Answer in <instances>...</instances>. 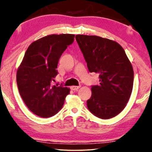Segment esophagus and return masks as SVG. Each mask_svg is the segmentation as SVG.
<instances>
[{
	"label": "esophagus",
	"mask_w": 152,
	"mask_h": 152,
	"mask_svg": "<svg viewBox=\"0 0 152 152\" xmlns=\"http://www.w3.org/2000/svg\"><path fill=\"white\" fill-rule=\"evenodd\" d=\"M80 88V86H72L70 87V88H71V90L72 91H77Z\"/></svg>",
	"instance_id": "esophagus-1"
}]
</instances>
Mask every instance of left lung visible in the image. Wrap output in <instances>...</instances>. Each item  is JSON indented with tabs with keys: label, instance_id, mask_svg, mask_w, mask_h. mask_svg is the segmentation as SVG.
Here are the masks:
<instances>
[{
	"label": "left lung",
	"instance_id": "obj_1",
	"mask_svg": "<svg viewBox=\"0 0 152 152\" xmlns=\"http://www.w3.org/2000/svg\"><path fill=\"white\" fill-rule=\"evenodd\" d=\"M75 39L89 72L99 74V84L91 87L87 107L101 119L115 117L126 107L134 84V70L124 50L100 37L78 34Z\"/></svg>",
	"mask_w": 152,
	"mask_h": 152
}]
</instances>
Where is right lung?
Instances as JSON below:
<instances>
[{"label": "right lung", "mask_w": 152, "mask_h": 152, "mask_svg": "<svg viewBox=\"0 0 152 152\" xmlns=\"http://www.w3.org/2000/svg\"><path fill=\"white\" fill-rule=\"evenodd\" d=\"M74 34H51L33 42L17 70L20 95L33 113L41 118L55 115L61 109L70 89L54 85L59 60Z\"/></svg>", "instance_id": "right-lung-1"}]
</instances>
